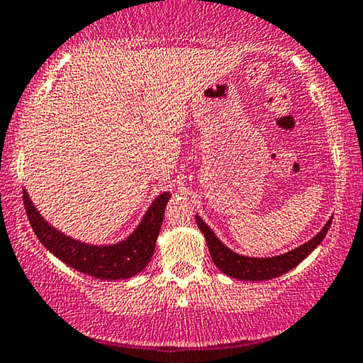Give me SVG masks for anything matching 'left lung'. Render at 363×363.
I'll use <instances>...</instances> for the list:
<instances>
[{
	"label": "left lung",
	"instance_id": "1",
	"mask_svg": "<svg viewBox=\"0 0 363 363\" xmlns=\"http://www.w3.org/2000/svg\"><path fill=\"white\" fill-rule=\"evenodd\" d=\"M330 223L332 218L325 223L324 228H322L314 238H311V240L304 242V245L284 252V255L272 257H252L238 255V252L230 250L225 242L220 241V238L213 233L211 228L196 215V225L203 233V236H205L213 262H215L216 267L223 272V274L241 281H267L286 274L287 271H291L292 267H296L301 261H304L306 257L320 245V241L324 240L327 231H329Z\"/></svg>",
	"mask_w": 363,
	"mask_h": 363
}]
</instances>
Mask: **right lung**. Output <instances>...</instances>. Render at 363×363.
<instances>
[{"label": "right lung", "instance_id": "right-lung-1", "mask_svg": "<svg viewBox=\"0 0 363 363\" xmlns=\"http://www.w3.org/2000/svg\"><path fill=\"white\" fill-rule=\"evenodd\" d=\"M23 200L34 235L44 247H48L54 256L71 266L72 269L97 277V279L117 281L130 279L145 269L150 262L167 203L170 200V191H163L152 201L142 221L125 240L113 242V245L99 246L74 240L54 228L39 215L38 208L34 206L26 190H23Z\"/></svg>", "mask_w": 363, "mask_h": 363}]
</instances>
